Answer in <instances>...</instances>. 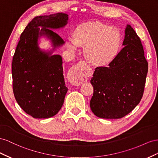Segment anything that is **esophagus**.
Listing matches in <instances>:
<instances>
[{
	"label": "esophagus",
	"mask_w": 158,
	"mask_h": 158,
	"mask_svg": "<svg viewBox=\"0 0 158 158\" xmlns=\"http://www.w3.org/2000/svg\"><path fill=\"white\" fill-rule=\"evenodd\" d=\"M81 63H83V61L79 62L78 64L74 66L72 70L69 73V79L71 83L74 86H79L82 83L83 81L85 79L81 72L79 68V64Z\"/></svg>",
	"instance_id": "1"
}]
</instances>
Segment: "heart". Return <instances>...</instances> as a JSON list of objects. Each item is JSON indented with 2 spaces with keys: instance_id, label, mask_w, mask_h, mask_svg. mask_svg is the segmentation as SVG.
I'll use <instances>...</instances> for the list:
<instances>
[{
  "instance_id": "1",
  "label": "heart",
  "mask_w": 158,
  "mask_h": 158,
  "mask_svg": "<svg viewBox=\"0 0 158 158\" xmlns=\"http://www.w3.org/2000/svg\"><path fill=\"white\" fill-rule=\"evenodd\" d=\"M122 42L123 37L118 29L93 21L77 26L72 40L67 42V46L72 52H75L77 47H84V56L90 64L103 67L110 64L118 56Z\"/></svg>"
}]
</instances>
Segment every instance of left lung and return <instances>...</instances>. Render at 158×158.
Returning a JSON list of instances; mask_svg holds the SVG:
<instances>
[{"instance_id":"1","label":"left lung","mask_w":158,"mask_h":158,"mask_svg":"<svg viewBox=\"0 0 158 158\" xmlns=\"http://www.w3.org/2000/svg\"><path fill=\"white\" fill-rule=\"evenodd\" d=\"M123 45L116 59L108 67H97L91 80L94 92L90 107L99 118H123L143 96L148 64L141 40L130 25L125 29Z\"/></svg>"}]
</instances>
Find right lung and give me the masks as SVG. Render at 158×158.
Returning <instances> with one entry per match:
<instances>
[{"label":"right lung","instance_id":"1","mask_svg":"<svg viewBox=\"0 0 158 158\" xmlns=\"http://www.w3.org/2000/svg\"><path fill=\"white\" fill-rule=\"evenodd\" d=\"M67 20L68 15L62 12L35 16L21 34L16 46L12 63L13 92L18 104L33 118H50L64 104L68 89L62 57L52 53L65 42L51 29L64 28ZM42 35L51 40L52 51H42L38 47V38Z\"/></svg>","mask_w":158,"mask_h":158}]
</instances>
